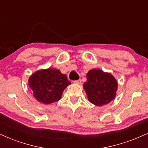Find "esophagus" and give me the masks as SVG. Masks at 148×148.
<instances>
[{
	"mask_svg": "<svg viewBox=\"0 0 148 148\" xmlns=\"http://www.w3.org/2000/svg\"><path fill=\"white\" fill-rule=\"evenodd\" d=\"M73 82L75 84H81V82H82V80L80 79H77V80H75Z\"/></svg>",
	"mask_w": 148,
	"mask_h": 148,
	"instance_id": "obj_1",
	"label": "esophagus"
}]
</instances>
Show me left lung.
<instances>
[{
  "label": "left lung",
  "mask_w": 148,
  "mask_h": 148,
  "mask_svg": "<svg viewBox=\"0 0 148 148\" xmlns=\"http://www.w3.org/2000/svg\"><path fill=\"white\" fill-rule=\"evenodd\" d=\"M83 86L89 101L101 106L115 97L117 82L110 73L92 69L87 73V80Z\"/></svg>",
  "instance_id": "left-lung-1"
}]
</instances>
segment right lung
Instances as JSON below:
<instances>
[{"label": "right lung", "instance_id": "obj_1", "mask_svg": "<svg viewBox=\"0 0 148 148\" xmlns=\"http://www.w3.org/2000/svg\"><path fill=\"white\" fill-rule=\"evenodd\" d=\"M71 82L66 75L53 69L38 71L29 79V85L39 102L49 104L61 98L62 92Z\"/></svg>", "mask_w": 148, "mask_h": 148}]
</instances>
